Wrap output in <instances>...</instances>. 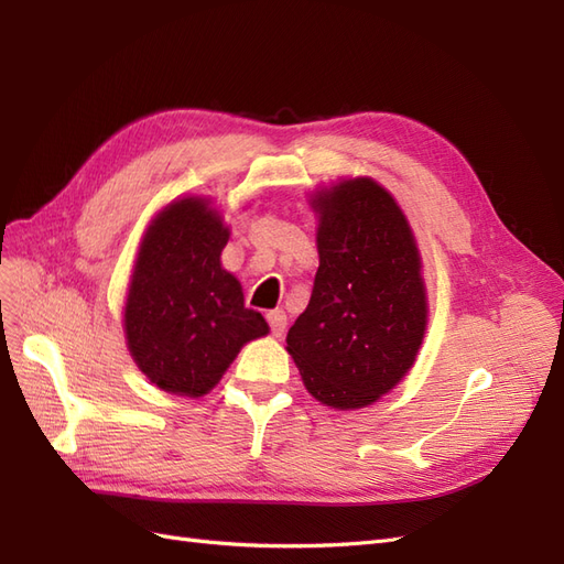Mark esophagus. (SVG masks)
Instances as JSON below:
<instances>
[{"mask_svg":"<svg viewBox=\"0 0 564 564\" xmlns=\"http://www.w3.org/2000/svg\"><path fill=\"white\" fill-rule=\"evenodd\" d=\"M265 319H268V324H270V332H272V336H282L284 334V329H286V315L282 313V311H270L268 315H265Z\"/></svg>","mask_w":564,"mask_h":564,"instance_id":"34e87169","label":"esophagus"}]
</instances>
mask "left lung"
Returning a JSON list of instances; mask_svg holds the SVG:
<instances>
[{"label":"left lung","mask_w":564,"mask_h":564,"mask_svg":"<svg viewBox=\"0 0 564 564\" xmlns=\"http://www.w3.org/2000/svg\"><path fill=\"white\" fill-rule=\"evenodd\" d=\"M313 204L319 268L286 350L315 400L360 409L414 365L429 317L419 249L377 181H344Z\"/></svg>","instance_id":"obj_1"}]
</instances>
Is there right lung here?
I'll use <instances>...</instances> for the list:
<instances>
[{"instance_id": "1", "label": "right lung", "mask_w": 564, "mask_h": 564, "mask_svg": "<svg viewBox=\"0 0 564 564\" xmlns=\"http://www.w3.org/2000/svg\"><path fill=\"white\" fill-rule=\"evenodd\" d=\"M228 228L202 197L178 199L148 228L129 286L124 329L135 365L158 388L199 398L240 348L268 334L220 268Z\"/></svg>"}]
</instances>
